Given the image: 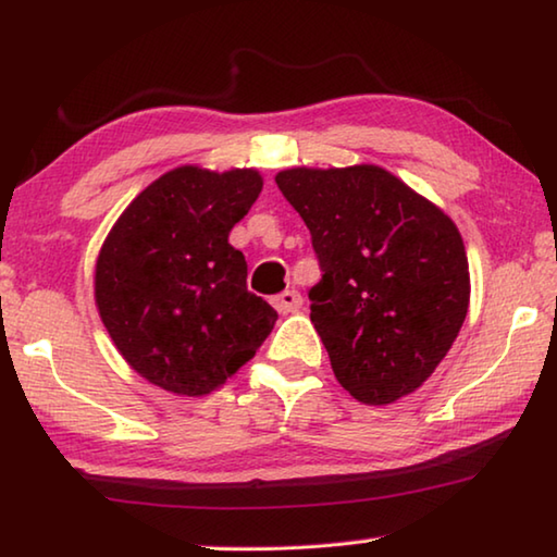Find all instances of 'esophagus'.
Returning a JSON list of instances; mask_svg holds the SVG:
<instances>
[{
    "instance_id": "1",
    "label": "esophagus",
    "mask_w": 557,
    "mask_h": 557,
    "mask_svg": "<svg viewBox=\"0 0 557 557\" xmlns=\"http://www.w3.org/2000/svg\"><path fill=\"white\" fill-rule=\"evenodd\" d=\"M272 305H275L277 312H282V314L297 312V309L301 307V295L297 289H287V292H282V295L272 299Z\"/></svg>"
}]
</instances>
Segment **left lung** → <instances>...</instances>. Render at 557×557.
Listing matches in <instances>:
<instances>
[{"mask_svg": "<svg viewBox=\"0 0 557 557\" xmlns=\"http://www.w3.org/2000/svg\"><path fill=\"white\" fill-rule=\"evenodd\" d=\"M275 182L312 233V324L336 381L366 405L420 388L455 344L469 262L455 221L375 164L292 166Z\"/></svg>", "mask_w": 557, "mask_h": 557, "instance_id": "8db88e82", "label": "left lung"}]
</instances>
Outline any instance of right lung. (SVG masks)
Segmentation results:
<instances>
[{"label": "right lung", "instance_id": "1", "mask_svg": "<svg viewBox=\"0 0 557 557\" xmlns=\"http://www.w3.org/2000/svg\"><path fill=\"white\" fill-rule=\"evenodd\" d=\"M262 191L258 169L184 164L154 178L112 225L96 260V307L112 344L157 388L201 398L256 356L277 312L245 287L228 243Z\"/></svg>", "mask_w": 557, "mask_h": 557}]
</instances>
